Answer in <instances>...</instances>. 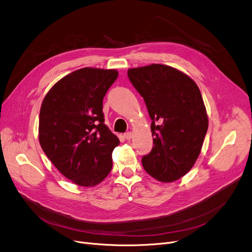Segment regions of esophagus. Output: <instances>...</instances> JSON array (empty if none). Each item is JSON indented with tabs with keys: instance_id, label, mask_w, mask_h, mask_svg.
<instances>
[{
	"instance_id": "obj_1",
	"label": "esophagus",
	"mask_w": 252,
	"mask_h": 252,
	"mask_svg": "<svg viewBox=\"0 0 252 252\" xmlns=\"http://www.w3.org/2000/svg\"><path fill=\"white\" fill-rule=\"evenodd\" d=\"M124 136H125V139H126V140H127V141H128V140H130V139L132 138V132L127 131V132H126V133H125V135H124Z\"/></svg>"
}]
</instances>
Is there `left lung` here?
<instances>
[{"mask_svg":"<svg viewBox=\"0 0 252 252\" xmlns=\"http://www.w3.org/2000/svg\"><path fill=\"white\" fill-rule=\"evenodd\" d=\"M127 76L152 120L154 147L143 157V167L159 182H174L194 166L208 129L200 89L188 75L163 64L129 68Z\"/></svg>","mask_w":252,"mask_h":252,"instance_id":"1","label":"left lung"}]
</instances>
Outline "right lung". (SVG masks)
<instances>
[{"mask_svg": "<svg viewBox=\"0 0 252 252\" xmlns=\"http://www.w3.org/2000/svg\"><path fill=\"white\" fill-rule=\"evenodd\" d=\"M119 72L81 68L56 82L39 116V143L67 179L93 187L109 174L120 140L104 125L102 100Z\"/></svg>", "mask_w": 252, "mask_h": 252, "instance_id": "add662e5", "label": "right lung"}]
</instances>
